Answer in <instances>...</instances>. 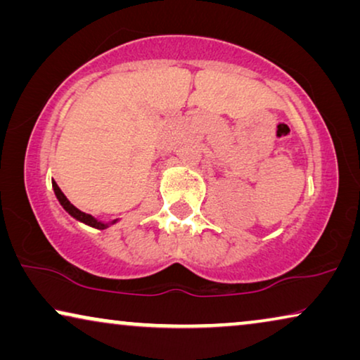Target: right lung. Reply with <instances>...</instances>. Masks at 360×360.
<instances>
[{
  "label": "right lung",
  "instance_id": "obj_1",
  "mask_svg": "<svg viewBox=\"0 0 360 360\" xmlns=\"http://www.w3.org/2000/svg\"><path fill=\"white\" fill-rule=\"evenodd\" d=\"M52 186H53V191H56L57 200L60 201V205L63 206V210L68 211V214H72L75 219L82 221V223H85L88 226H93V228H96V229H106L108 228V224L100 223V221H96L91 214H86V213H83V211H80L78 208H75V206H73L70 201L67 200V196L62 193V190L58 188V185L56 184V181H52ZM112 223H115V221H112Z\"/></svg>",
  "mask_w": 360,
  "mask_h": 360
}]
</instances>
